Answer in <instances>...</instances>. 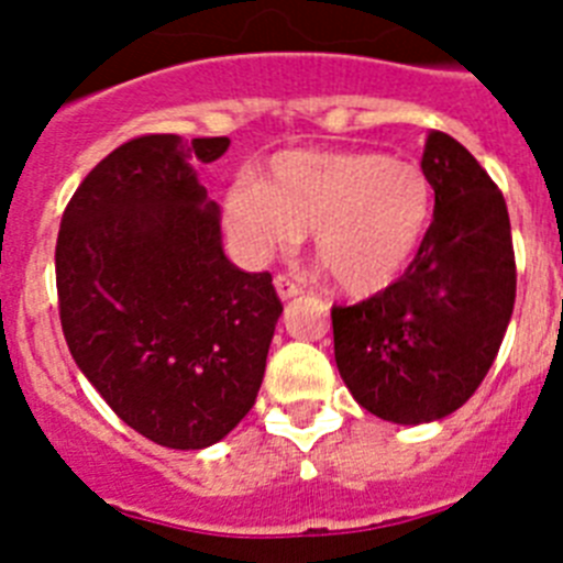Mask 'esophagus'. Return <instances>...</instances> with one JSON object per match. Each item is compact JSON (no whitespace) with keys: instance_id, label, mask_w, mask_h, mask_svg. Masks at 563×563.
I'll list each match as a JSON object with an SVG mask.
<instances>
[{"instance_id":"esophagus-1","label":"esophagus","mask_w":563,"mask_h":563,"mask_svg":"<svg viewBox=\"0 0 563 563\" xmlns=\"http://www.w3.org/2000/svg\"><path fill=\"white\" fill-rule=\"evenodd\" d=\"M273 285H276V292L282 301H287V298H296L305 292V287L298 285V282H292L290 276H285V273H278V276L273 278Z\"/></svg>"}]
</instances>
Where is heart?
I'll use <instances>...</instances> for the list:
<instances>
[{"mask_svg":"<svg viewBox=\"0 0 563 563\" xmlns=\"http://www.w3.org/2000/svg\"><path fill=\"white\" fill-rule=\"evenodd\" d=\"M228 225L253 258L285 253L312 231V251L350 296L389 287L429 236L434 188L411 161L375 152H282L265 183L239 177Z\"/></svg>","mask_w":563,"mask_h":563,"instance_id":"b5f03b06","label":"heart"}]
</instances>
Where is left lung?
<instances>
[{
	"label": "left lung",
	"mask_w": 563,
	"mask_h": 563,
	"mask_svg": "<svg viewBox=\"0 0 563 563\" xmlns=\"http://www.w3.org/2000/svg\"><path fill=\"white\" fill-rule=\"evenodd\" d=\"M429 236L397 282L332 307L335 363L363 409L400 426L442 420L479 389L516 301L510 217L496 183L462 143L429 132Z\"/></svg>",
	"instance_id": "obj_1"
}]
</instances>
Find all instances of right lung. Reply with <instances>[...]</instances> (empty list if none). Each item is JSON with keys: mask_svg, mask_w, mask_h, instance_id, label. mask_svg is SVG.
Returning <instances> with one entry per match:
<instances>
[{"mask_svg": "<svg viewBox=\"0 0 563 563\" xmlns=\"http://www.w3.org/2000/svg\"><path fill=\"white\" fill-rule=\"evenodd\" d=\"M228 137L143 134L84 177L62 217L56 287L73 361L146 440L200 451L253 409L282 316L271 273L222 251L197 180Z\"/></svg>", "mask_w": 563, "mask_h": 563, "instance_id": "1", "label": "right lung"}]
</instances>
